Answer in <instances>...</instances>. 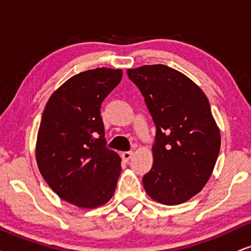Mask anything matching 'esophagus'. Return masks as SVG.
I'll list each match as a JSON object with an SVG mask.
<instances>
[{
    "label": "esophagus",
    "mask_w": 251,
    "mask_h": 251,
    "mask_svg": "<svg viewBox=\"0 0 251 251\" xmlns=\"http://www.w3.org/2000/svg\"><path fill=\"white\" fill-rule=\"evenodd\" d=\"M132 156H133V153H132V151H124V153L122 154L123 160L125 161V162H128V161L131 160V158H132Z\"/></svg>",
    "instance_id": "esophagus-1"
}]
</instances>
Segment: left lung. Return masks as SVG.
<instances>
[{"instance_id":"left-lung-1","label":"left lung","mask_w":251,"mask_h":251,"mask_svg":"<svg viewBox=\"0 0 251 251\" xmlns=\"http://www.w3.org/2000/svg\"><path fill=\"white\" fill-rule=\"evenodd\" d=\"M156 127L153 167L142 178L151 199L178 205L201 191L220 151L207 97L188 76L164 65L128 69Z\"/></svg>"}]
</instances>
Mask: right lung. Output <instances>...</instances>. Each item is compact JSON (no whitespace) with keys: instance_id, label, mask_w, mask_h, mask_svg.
Listing matches in <instances>:
<instances>
[{"instance_id":"right-lung-1","label":"right lung","mask_w":251,"mask_h":251,"mask_svg":"<svg viewBox=\"0 0 251 251\" xmlns=\"http://www.w3.org/2000/svg\"><path fill=\"white\" fill-rule=\"evenodd\" d=\"M122 77V69L82 72L54 91L44 110L38 168L60 198L78 207H98L116 191L120 157L106 147L100 105Z\"/></svg>"}]
</instances>
